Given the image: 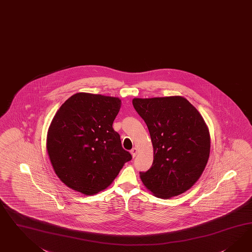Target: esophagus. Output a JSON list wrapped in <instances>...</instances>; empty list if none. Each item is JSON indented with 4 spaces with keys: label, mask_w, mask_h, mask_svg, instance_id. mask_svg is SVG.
I'll return each mask as SVG.
<instances>
[{
    "label": "esophagus",
    "mask_w": 252,
    "mask_h": 252,
    "mask_svg": "<svg viewBox=\"0 0 252 252\" xmlns=\"http://www.w3.org/2000/svg\"><path fill=\"white\" fill-rule=\"evenodd\" d=\"M131 154H132L133 158H135V157L136 156V154H137V150H136V148H133V149L131 150Z\"/></svg>",
    "instance_id": "esophagus-1"
}]
</instances>
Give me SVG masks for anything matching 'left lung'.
<instances>
[{
  "label": "left lung",
  "instance_id": "8db88e82",
  "mask_svg": "<svg viewBox=\"0 0 252 252\" xmlns=\"http://www.w3.org/2000/svg\"><path fill=\"white\" fill-rule=\"evenodd\" d=\"M154 150L150 170L139 172L147 189L159 198L177 196L201 177L210 154V135L197 109L181 96L133 99Z\"/></svg>",
  "mask_w": 252,
  "mask_h": 252
}]
</instances>
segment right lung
<instances>
[{"label": "right lung", "mask_w": 252, "mask_h": 252, "mask_svg": "<svg viewBox=\"0 0 252 252\" xmlns=\"http://www.w3.org/2000/svg\"><path fill=\"white\" fill-rule=\"evenodd\" d=\"M120 107L119 98L79 93L56 113L47 150L56 174L72 190L86 195L104 190L131 160L113 128Z\"/></svg>", "instance_id": "1"}]
</instances>
